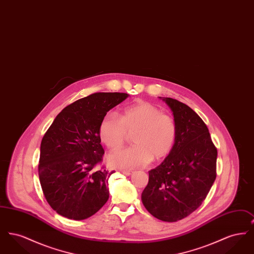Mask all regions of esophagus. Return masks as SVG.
I'll return each mask as SVG.
<instances>
[{
	"instance_id": "obj_1",
	"label": "esophagus",
	"mask_w": 254,
	"mask_h": 254,
	"mask_svg": "<svg viewBox=\"0 0 254 254\" xmlns=\"http://www.w3.org/2000/svg\"><path fill=\"white\" fill-rule=\"evenodd\" d=\"M122 173L125 174V175H127V176H129V175H131L132 171H131V170H122Z\"/></svg>"
}]
</instances>
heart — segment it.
I'll list each match as a JSON object with an SVG mask.
<instances>
[{"label": "heart", "instance_id": "heart-1", "mask_svg": "<svg viewBox=\"0 0 254 254\" xmlns=\"http://www.w3.org/2000/svg\"><path fill=\"white\" fill-rule=\"evenodd\" d=\"M135 145L109 156V162L118 168L131 169L145 167L153 157L169 155L177 137L175 119L156 106L140 102L119 114L106 115L99 126V137L110 150L125 144L128 133H133Z\"/></svg>", "mask_w": 254, "mask_h": 254}]
</instances>
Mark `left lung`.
I'll use <instances>...</instances> for the list:
<instances>
[{
    "label": "left lung",
    "mask_w": 254,
    "mask_h": 254,
    "mask_svg": "<svg viewBox=\"0 0 254 254\" xmlns=\"http://www.w3.org/2000/svg\"><path fill=\"white\" fill-rule=\"evenodd\" d=\"M173 112L177 137L169 155L155 169L142 193V202L154 217L177 222L202 205L216 178L217 149L208 128L189 106L161 98Z\"/></svg>",
    "instance_id": "left-lung-1"
}]
</instances>
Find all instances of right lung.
Returning <instances> with one entry per match:
<instances>
[{"label": "right lung", "mask_w": 254, "mask_h": 254, "mask_svg": "<svg viewBox=\"0 0 254 254\" xmlns=\"http://www.w3.org/2000/svg\"><path fill=\"white\" fill-rule=\"evenodd\" d=\"M129 96L99 92L65 107L43 137L39 178L49 205L62 216L84 220L109 200V179L104 167L99 126L107 112Z\"/></svg>", "instance_id": "obj_1"}]
</instances>
